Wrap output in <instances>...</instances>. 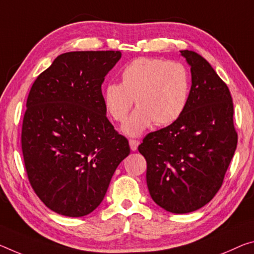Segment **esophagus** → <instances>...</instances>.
<instances>
[{
    "instance_id": "1",
    "label": "esophagus",
    "mask_w": 254,
    "mask_h": 254,
    "mask_svg": "<svg viewBox=\"0 0 254 254\" xmlns=\"http://www.w3.org/2000/svg\"><path fill=\"white\" fill-rule=\"evenodd\" d=\"M128 143H130V148L131 150L135 151L136 149H138V146H139V140H135V139H130L128 140Z\"/></svg>"
}]
</instances>
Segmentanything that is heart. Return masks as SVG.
<instances>
[{"label": "heart", "mask_w": 254, "mask_h": 254, "mask_svg": "<svg viewBox=\"0 0 254 254\" xmlns=\"http://www.w3.org/2000/svg\"><path fill=\"white\" fill-rule=\"evenodd\" d=\"M190 73L184 64L160 59L139 58L122 70L121 83L111 82L103 90V102L116 122H123L135 104L138 108L123 130L139 135L152 122L167 126L178 120L190 95Z\"/></svg>", "instance_id": "b5f03b06"}]
</instances>
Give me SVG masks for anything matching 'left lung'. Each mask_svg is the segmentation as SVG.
I'll list each match as a JSON object with an SVG mask.
<instances>
[{"mask_svg": "<svg viewBox=\"0 0 254 254\" xmlns=\"http://www.w3.org/2000/svg\"><path fill=\"white\" fill-rule=\"evenodd\" d=\"M181 54L192 74L187 107L170 126L148 133L138 147L147 160L152 200L173 214L195 211L214 198L237 146L227 84L200 54L187 50Z\"/></svg>", "mask_w": 254, "mask_h": 254, "instance_id": "1", "label": "left lung"}]
</instances>
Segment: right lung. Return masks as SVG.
I'll list each match as a JSON object with an SVG mask.
<instances>
[{
    "mask_svg": "<svg viewBox=\"0 0 254 254\" xmlns=\"http://www.w3.org/2000/svg\"><path fill=\"white\" fill-rule=\"evenodd\" d=\"M119 51L69 52L35 80L23 115L21 149L28 181L51 210L82 217L102 202L126 136L106 116L102 83Z\"/></svg>",
    "mask_w": 254,
    "mask_h": 254,
    "instance_id": "obj_1",
    "label": "right lung"
}]
</instances>
